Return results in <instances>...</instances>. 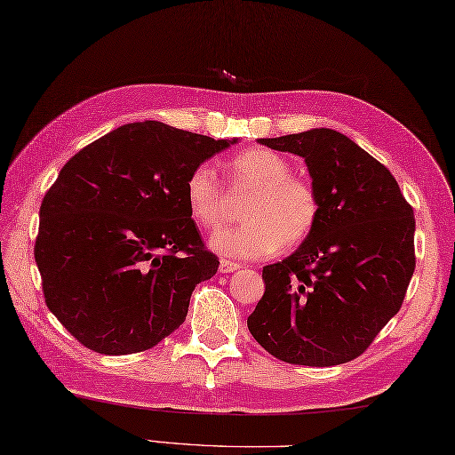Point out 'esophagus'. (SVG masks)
Wrapping results in <instances>:
<instances>
[{"mask_svg": "<svg viewBox=\"0 0 455 455\" xmlns=\"http://www.w3.org/2000/svg\"><path fill=\"white\" fill-rule=\"evenodd\" d=\"M236 269H240L238 264L228 262V259H220V264H219V272L220 274H233V272H236Z\"/></svg>", "mask_w": 455, "mask_h": 455, "instance_id": "34e87169", "label": "esophagus"}]
</instances>
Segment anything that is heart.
I'll use <instances>...</instances> for the list:
<instances>
[{
  "label": "heart",
  "mask_w": 455,
  "mask_h": 455,
  "mask_svg": "<svg viewBox=\"0 0 455 455\" xmlns=\"http://www.w3.org/2000/svg\"><path fill=\"white\" fill-rule=\"evenodd\" d=\"M235 191L250 193L243 225L217 230L209 246L219 254L256 259L297 246L311 235L318 219V196L311 183L291 176L289 162L266 148L236 154L228 164ZM186 201L191 217L207 228L219 227L228 217V199L217 173L201 164L186 181Z\"/></svg>",
  "instance_id": "heart-1"
}]
</instances>
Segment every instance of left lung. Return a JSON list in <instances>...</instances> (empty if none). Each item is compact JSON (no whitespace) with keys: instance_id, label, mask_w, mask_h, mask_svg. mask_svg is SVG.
Masks as SVG:
<instances>
[{"instance_id":"left-lung-1","label":"left lung","mask_w":455,"mask_h":455,"mask_svg":"<svg viewBox=\"0 0 455 455\" xmlns=\"http://www.w3.org/2000/svg\"><path fill=\"white\" fill-rule=\"evenodd\" d=\"M307 164L318 219L291 256L264 267L248 331L277 360L328 367L367 350L399 313L414 272V212L391 172L332 129L258 139Z\"/></svg>"}]
</instances>
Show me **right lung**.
<instances>
[{
  "label": "right lung",
  "instance_id": "add662e5",
  "mask_svg": "<svg viewBox=\"0 0 455 455\" xmlns=\"http://www.w3.org/2000/svg\"><path fill=\"white\" fill-rule=\"evenodd\" d=\"M238 139L129 123L64 164L41 203L35 259L46 307L108 355L148 350L217 274L186 201L189 173Z\"/></svg>",
  "mask_w": 455,
  "mask_h": 455
}]
</instances>
